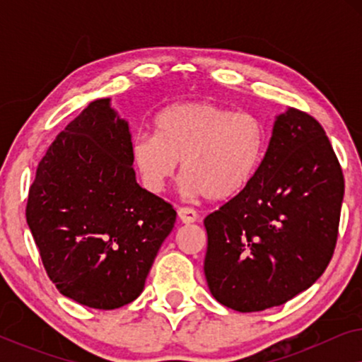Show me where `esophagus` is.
Segmentation results:
<instances>
[{
	"instance_id": "esophagus-1",
	"label": "esophagus",
	"mask_w": 362,
	"mask_h": 362,
	"mask_svg": "<svg viewBox=\"0 0 362 362\" xmlns=\"http://www.w3.org/2000/svg\"><path fill=\"white\" fill-rule=\"evenodd\" d=\"M177 217H180L182 224H192V222L197 221V212L191 209V207H180L177 209Z\"/></svg>"
}]
</instances>
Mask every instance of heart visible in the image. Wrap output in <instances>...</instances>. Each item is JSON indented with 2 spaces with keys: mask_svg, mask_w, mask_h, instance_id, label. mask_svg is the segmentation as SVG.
I'll list each match as a JSON object with an SVG mask.
<instances>
[{
  "mask_svg": "<svg viewBox=\"0 0 362 362\" xmlns=\"http://www.w3.org/2000/svg\"><path fill=\"white\" fill-rule=\"evenodd\" d=\"M269 148L259 117L207 100L176 103L155 118V135L132 141V161L143 186L161 192L181 161L182 191L224 202L247 191Z\"/></svg>",
  "mask_w": 362,
  "mask_h": 362,
  "instance_id": "heart-1",
  "label": "heart"
}]
</instances>
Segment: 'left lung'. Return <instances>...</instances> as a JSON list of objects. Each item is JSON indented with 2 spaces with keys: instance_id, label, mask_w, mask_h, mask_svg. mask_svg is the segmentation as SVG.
I'll list each match as a JSON object with an SVG mask.
<instances>
[{
  "instance_id": "1",
  "label": "left lung",
  "mask_w": 362,
  "mask_h": 362,
  "mask_svg": "<svg viewBox=\"0 0 362 362\" xmlns=\"http://www.w3.org/2000/svg\"><path fill=\"white\" fill-rule=\"evenodd\" d=\"M343 196V170L323 127L296 108L276 117L254 182L204 219L212 296L250 313L310 288L333 257Z\"/></svg>"
}]
</instances>
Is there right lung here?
I'll use <instances>...</instances> for the list:
<instances>
[{
	"label": "right lung",
	"mask_w": 362,
	"mask_h": 362,
	"mask_svg": "<svg viewBox=\"0 0 362 362\" xmlns=\"http://www.w3.org/2000/svg\"><path fill=\"white\" fill-rule=\"evenodd\" d=\"M132 165L128 123L98 98L56 136L29 187L26 221L47 276L90 308L138 298L175 227L176 211Z\"/></svg>",
	"instance_id": "1"
}]
</instances>
